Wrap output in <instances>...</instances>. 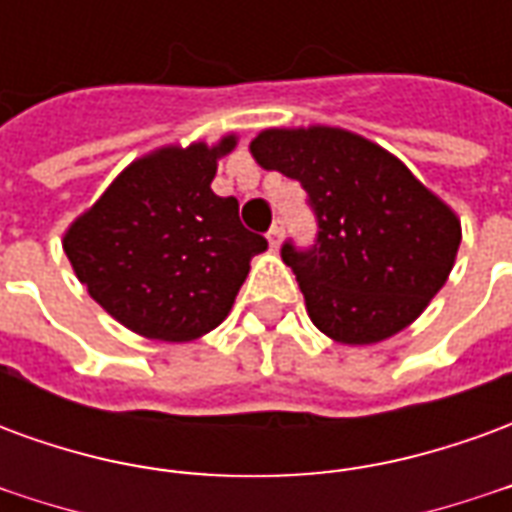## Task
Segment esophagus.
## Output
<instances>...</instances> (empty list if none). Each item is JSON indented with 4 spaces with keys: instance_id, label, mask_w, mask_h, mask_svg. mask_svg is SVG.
Instances as JSON below:
<instances>
[{
    "instance_id": "esophagus-1",
    "label": "esophagus",
    "mask_w": 512,
    "mask_h": 512,
    "mask_svg": "<svg viewBox=\"0 0 512 512\" xmlns=\"http://www.w3.org/2000/svg\"><path fill=\"white\" fill-rule=\"evenodd\" d=\"M268 244H271V249H279V244H282V219H277V222L271 224V230L266 233Z\"/></svg>"
}]
</instances>
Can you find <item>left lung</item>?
<instances>
[{
  "label": "left lung",
  "instance_id": "obj_1",
  "mask_svg": "<svg viewBox=\"0 0 512 512\" xmlns=\"http://www.w3.org/2000/svg\"><path fill=\"white\" fill-rule=\"evenodd\" d=\"M249 150L263 169L299 180L318 219L310 249L282 244L310 321L343 345L381 343L417 321L461 246L450 205L345 128H266Z\"/></svg>",
  "mask_w": 512,
  "mask_h": 512
}]
</instances>
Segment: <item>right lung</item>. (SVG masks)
<instances>
[{
	"label": "right lung",
	"instance_id": "add662e5",
	"mask_svg": "<svg viewBox=\"0 0 512 512\" xmlns=\"http://www.w3.org/2000/svg\"><path fill=\"white\" fill-rule=\"evenodd\" d=\"M216 145H167L131 161L90 211L68 227L62 249L87 293L131 332L186 343L227 318L266 252L263 235L238 219V200L213 194Z\"/></svg>",
	"mask_w": 512,
	"mask_h": 512
}]
</instances>
